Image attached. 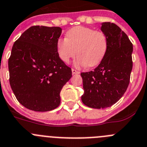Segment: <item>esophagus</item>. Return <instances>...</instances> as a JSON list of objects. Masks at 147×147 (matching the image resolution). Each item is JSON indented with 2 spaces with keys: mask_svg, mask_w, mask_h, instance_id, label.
<instances>
[{
  "mask_svg": "<svg viewBox=\"0 0 147 147\" xmlns=\"http://www.w3.org/2000/svg\"><path fill=\"white\" fill-rule=\"evenodd\" d=\"M72 74H79L80 73V72H79V71H78V70H76V69H72Z\"/></svg>",
  "mask_w": 147,
  "mask_h": 147,
  "instance_id": "obj_1",
  "label": "esophagus"
}]
</instances>
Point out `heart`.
I'll use <instances>...</instances> for the list:
<instances>
[{
	"label": "heart",
	"instance_id": "obj_1",
	"mask_svg": "<svg viewBox=\"0 0 147 147\" xmlns=\"http://www.w3.org/2000/svg\"><path fill=\"white\" fill-rule=\"evenodd\" d=\"M108 37L102 31L76 26L67 33V38H59L56 43L59 58L69 63L76 53L77 66L92 67L98 65L108 50Z\"/></svg>",
	"mask_w": 147,
	"mask_h": 147
}]
</instances>
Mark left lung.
<instances>
[{
    "label": "left lung",
    "instance_id": "obj_1",
    "mask_svg": "<svg viewBox=\"0 0 147 147\" xmlns=\"http://www.w3.org/2000/svg\"><path fill=\"white\" fill-rule=\"evenodd\" d=\"M102 31L108 37V50L94 71L81 72L86 106L105 108L119 101L126 92L133 68V44L127 34L113 22H104Z\"/></svg>",
    "mask_w": 147,
    "mask_h": 147
}]
</instances>
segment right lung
Listing matches in <instances>:
<instances>
[{"label":"right lung","mask_w":147,"mask_h":147,"mask_svg":"<svg viewBox=\"0 0 147 147\" xmlns=\"http://www.w3.org/2000/svg\"><path fill=\"white\" fill-rule=\"evenodd\" d=\"M60 27L31 26L14 43L9 59V83L21 105L49 111L61 102L60 92L72 69L59 58Z\"/></svg>","instance_id":"obj_1"}]
</instances>
